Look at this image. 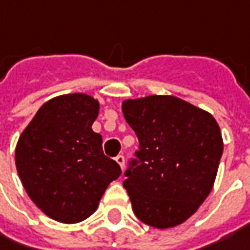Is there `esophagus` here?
Masks as SVG:
<instances>
[{"instance_id":"esophagus-1","label":"esophagus","mask_w":250,"mask_h":250,"mask_svg":"<svg viewBox=\"0 0 250 250\" xmlns=\"http://www.w3.org/2000/svg\"><path fill=\"white\" fill-rule=\"evenodd\" d=\"M116 162L120 165L122 170H125V157H123V155H117V157H116Z\"/></svg>"}]
</instances>
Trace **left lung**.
<instances>
[{
    "mask_svg": "<svg viewBox=\"0 0 250 250\" xmlns=\"http://www.w3.org/2000/svg\"><path fill=\"white\" fill-rule=\"evenodd\" d=\"M122 110L140 141L123 182L133 211L158 229L180 225L212 190L224 149L220 125L172 95L127 99Z\"/></svg>",
    "mask_w": 250,
    "mask_h": 250,
    "instance_id": "8db88e82",
    "label": "left lung"
}]
</instances>
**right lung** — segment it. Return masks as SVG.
<instances>
[{"mask_svg": "<svg viewBox=\"0 0 250 250\" xmlns=\"http://www.w3.org/2000/svg\"><path fill=\"white\" fill-rule=\"evenodd\" d=\"M99 101L67 93L47 101L22 131L15 164L27 196L47 217L62 224L86 220L122 169L102 149L92 125Z\"/></svg>", "mask_w": 250, "mask_h": 250, "instance_id": "right-lung-1", "label": "right lung"}]
</instances>
